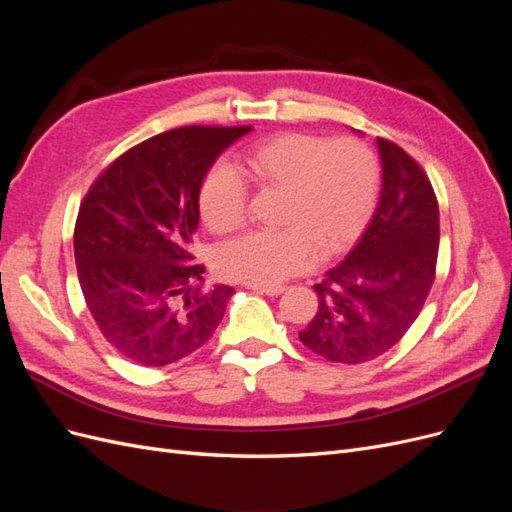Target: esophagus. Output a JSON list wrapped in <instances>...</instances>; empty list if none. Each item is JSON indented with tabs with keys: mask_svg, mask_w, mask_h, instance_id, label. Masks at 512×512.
<instances>
[{
	"mask_svg": "<svg viewBox=\"0 0 512 512\" xmlns=\"http://www.w3.org/2000/svg\"><path fill=\"white\" fill-rule=\"evenodd\" d=\"M250 288L258 294H267V297H277V294H282L286 290L284 286H250Z\"/></svg>",
	"mask_w": 512,
	"mask_h": 512,
	"instance_id": "esophagus-1",
	"label": "esophagus"
}]
</instances>
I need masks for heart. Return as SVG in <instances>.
<instances>
[{
    "instance_id": "b5f03b06",
    "label": "heart",
    "mask_w": 512,
    "mask_h": 512,
    "mask_svg": "<svg viewBox=\"0 0 512 512\" xmlns=\"http://www.w3.org/2000/svg\"><path fill=\"white\" fill-rule=\"evenodd\" d=\"M243 179L258 188H280V230L252 232L222 245L213 269L226 282L277 286L312 269L320 250L333 256L363 230L378 194L374 153L352 136L284 132L245 149L237 158ZM243 181L213 168L198 192V213L213 235L235 232L245 220Z\"/></svg>"
}]
</instances>
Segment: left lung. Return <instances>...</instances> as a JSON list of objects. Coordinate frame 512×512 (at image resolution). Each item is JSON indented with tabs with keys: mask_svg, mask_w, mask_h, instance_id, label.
<instances>
[{
	"mask_svg": "<svg viewBox=\"0 0 512 512\" xmlns=\"http://www.w3.org/2000/svg\"><path fill=\"white\" fill-rule=\"evenodd\" d=\"M382 188L374 218L350 254L314 286L318 312L299 333L333 363H365L393 348L421 314L436 277L440 211L425 170L376 138Z\"/></svg>",
	"mask_w": 512,
	"mask_h": 512,
	"instance_id": "1",
	"label": "left lung"
}]
</instances>
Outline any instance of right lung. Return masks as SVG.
<instances>
[{
	"instance_id": "add662e5",
	"label": "right lung",
	"mask_w": 512,
	"mask_h": 512,
	"mask_svg": "<svg viewBox=\"0 0 512 512\" xmlns=\"http://www.w3.org/2000/svg\"><path fill=\"white\" fill-rule=\"evenodd\" d=\"M250 126H185L128 149L91 185L74 258L100 333L136 365L162 367L218 329L235 288H203L192 262L198 192L220 153Z\"/></svg>"
}]
</instances>
